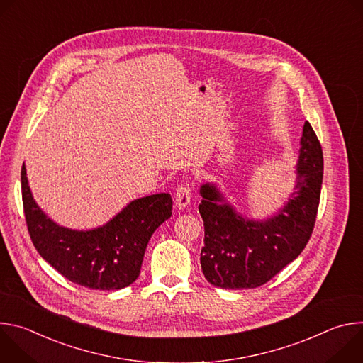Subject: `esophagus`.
Returning a JSON list of instances; mask_svg holds the SVG:
<instances>
[{
	"mask_svg": "<svg viewBox=\"0 0 363 363\" xmlns=\"http://www.w3.org/2000/svg\"><path fill=\"white\" fill-rule=\"evenodd\" d=\"M189 203H191V188H189L188 184H184L177 189L175 205L178 206L179 210H184V208H186Z\"/></svg>",
	"mask_w": 363,
	"mask_h": 363,
	"instance_id": "esophagus-1",
	"label": "esophagus"
}]
</instances>
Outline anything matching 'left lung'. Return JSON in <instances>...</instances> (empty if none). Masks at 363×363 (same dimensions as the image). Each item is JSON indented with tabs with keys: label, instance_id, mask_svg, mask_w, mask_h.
<instances>
[{
	"label": "left lung",
	"instance_id": "8db88e82",
	"mask_svg": "<svg viewBox=\"0 0 363 363\" xmlns=\"http://www.w3.org/2000/svg\"><path fill=\"white\" fill-rule=\"evenodd\" d=\"M294 174L286 203L264 220L238 213L217 184L201 185L198 210L205 238L199 262L206 281L221 289H254L296 260L312 235L323 179L322 146L308 122Z\"/></svg>",
	"mask_w": 363,
	"mask_h": 363
}]
</instances>
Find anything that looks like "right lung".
<instances>
[{"label": "right lung", "instance_id": "right-lung-1", "mask_svg": "<svg viewBox=\"0 0 363 363\" xmlns=\"http://www.w3.org/2000/svg\"><path fill=\"white\" fill-rule=\"evenodd\" d=\"M21 188L28 233L38 254L67 280L94 290L132 284L139 277L152 234L172 216V198L161 192L130 201L106 224L73 230L59 225L40 208L24 164Z\"/></svg>", "mask_w": 363, "mask_h": 363}]
</instances>
